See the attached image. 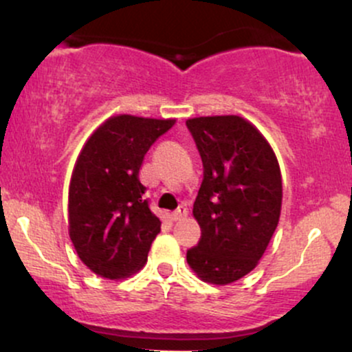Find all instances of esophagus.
<instances>
[{
    "mask_svg": "<svg viewBox=\"0 0 352 352\" xmlns=\"http://www.w3.org/2000/svg\"><path fill=\"white\" fill-rule=\"evenodd\" d=\"M187 213H188V208L185 207V205H180V207L177 208L175 212L172 213V218H173V220H175V221H179V220H182V218L187 217Z\"/></svg>",
    "mask_w": 352,
    "mask_h": 352,
    "instance_id": "1",
    "label": "esophagus"
}]
</instances>
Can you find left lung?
Returning <instances> with one entry per match:
<instances>
[{
  "instance_id": "1",
  "label": "left lung",
  "mask_w": 352,
  "mask_h": 352,
  "mask_svg": "<svg viewBox=\"0 0 352 352\" xmlns=\"http://www.w3.org/2000/svg\"><path fill=\"white\" fill-rule=\"evenodd\" d=\"M187 127L204 162L193 204L201 236L187 263L200 280L228 285L258 265L278 227L280 165L268 140L243 117H195Z\"/></svg>"
}]
</instances>
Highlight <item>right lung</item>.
Returning <instances> with one entry per match:
<instances>
[{"instance_id": "1", "label": "right lung", "mask_w": 352, "mask_h": 352, "mask_svg": "<svg viewBox=\"0 0 352 352\" xmlns=\"http://www.w3.org/2000/svg\"><path fill=\"white\" fill-rule=\"evenodd\" d=\"M175 119L109 117L84 144L69 184V236L80 261L107 280L131 276L147 261L160 220L139 180L151 145Z\"/></svg>"}]
</instances>
